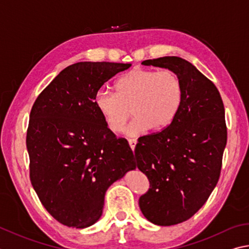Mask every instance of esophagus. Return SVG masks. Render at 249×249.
<instances>
[{
    "label": "esophagus",
    "mask_w": 249,
    "mask_h": 249,
    "mask_svg": "<svg viewBox=\"0 0 249 249\" xmlns=\"http://www.w3.org/2000/svg\"><path fill=\"white\" fill-rule=\"evenodd\" d=\"M128 143H129V147L132 148V150H134L135 147H136L137 140H136V139H132V138H129V139H128Z\"/></svg>",
    "instance_id": "esophagus-1"
}]
</instances>
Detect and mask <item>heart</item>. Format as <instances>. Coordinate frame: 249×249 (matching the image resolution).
I'll return each instance as SVG.
<instances>
[{
  "mask_svg": "<svg viewBox=\"0 0 249 249\" xmlns=\"http://www.w3.org/2000/svg\"><path fill=\"white\" fill-rule=\"evenodd\" d=\"M184 87L179 76L171 70H130L115 83V92L100 89L94 105L112 132H123L133 114L127 134H142L149 128H164L180 109Z\"/></svg>",
  "mask_w": 249,
  "mask_h": 249,
  "instance_id": "obj_1",
  "label": "heart"
}]
</instances>
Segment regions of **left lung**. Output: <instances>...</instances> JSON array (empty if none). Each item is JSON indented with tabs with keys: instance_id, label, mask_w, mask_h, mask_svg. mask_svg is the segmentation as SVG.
<instances>
[{
	"instance_id": "1",
	"label": "left lung",
	"mask_w": 249,
	"mask_h": 249,
	"mask_svg": "<svg viewBox=\"0 0 249 249\" xmlns=\"http://www.w3.org/2000/svg\"><path fill=\"white\" fill-rule=\"evenodd\" d=\"M179 76L180 109L160 132L138 139L137 168L149 179L139 207L148 221L162 227L182 223L205 205L218 183L228 130L222 98L215 85L178 56L146 60Z\"/></svg>"
}]
</instances>
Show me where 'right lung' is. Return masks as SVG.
<instances>
[{"label":"right lung","instance_id":"add662e5","mask_svg":"<svg viewBox=\"0 0 249 249\" xmlns=\"http://www.w3.org/2000/svg\"><path fill=\"white\" fill-rule=\"evenodd\" d=\"M129 67L75 63L31 107L26 137L30 182L49 213L66 227L83 229L97 222L107 189L136 168L127 140L116 137L94 105L105 83Z\"/></svg>","mask_w":249,"mask_h":249}]
</instances>
